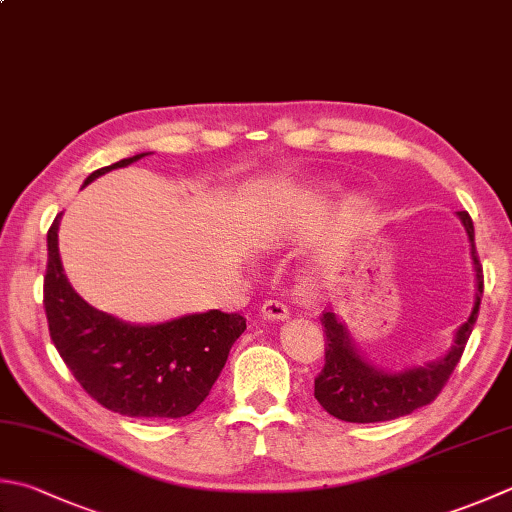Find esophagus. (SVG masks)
<instances>
[{
  "label": "esophagus",
  "instance_id": "esophagus-1",
  "mask_svg": "<svg viewBox=\"0 0 512 512\" xmlns=\"http://www.w3.org/2000/svg\"><path fill=\"white\" fill-rule=\"evenodd\" d=\"M262 315L266 319H286L288 317V306L279 299H266L262 304Z\"/></svg>",
  "mask_w": 512,
  "mask_h": 512
}]
</instances>
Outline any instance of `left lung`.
I'll list each match as a JSON object with an SVG mask.
<instances>
[{"instance_id":"left-lung-1","label":"left lung","mask_w":512,"mask_h":512,"mask_svg":"<svg viewBox=\"0 0 512 512\" xmlns=\"http://www.w3.org/2000/svg\"><path fill=\"white\" fill-rule=\"evenodd\" d=\"M459 219L466 226L470 237V250H473V262L477 273V302L468 322L457 330L455 346L450 353L435 364L424 368L404 370V373H382V370L366 364L357 355L353 342L348 339L344 326L337 322L335 313L324 310L319 322L326 333L324 348V368L315 377V399L328 415L350 424H375L390 422V419L410 415L413 410L435 402L442 388L453 375L455 366L464 355L468 337L479 315V304L484 293V270L479 264L477 246H475V228L473 219L466 210H459Z\"/></svg>"}]
</instances>
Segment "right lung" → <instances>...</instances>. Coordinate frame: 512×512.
I'll return each mask as SVG.
<instances>
[{"mask_svg": "<svg viewBox=\"0 0 512 512\" xmlns=\"http://www.w3.org/2000/svg\"><path fill=\"white\" fill-rule=\"evenodd\" d=\"M144 155L99 168L86 184ZM57 228L59 215L48 228L44 310L50 339L79 386L97 404L126 417L179 419L193 413L222 373L246 317L208 310L157 326L122 324L90 308L68 284Z\"/></svg>", "mask_w": 512, "mask_h": 512, "instance_id": "1", "label": "right lung"}]
</instances>
